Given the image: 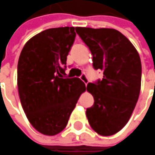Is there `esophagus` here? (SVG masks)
<instances>
[{
    "mask_svg": "<svg viewBox=\"0 0 155 155\" xmlns=\"http://www.w3.org/2000/svg\"><path fill=\"white\" fill-rule=\"evenodd\" d=\"M80 78H81V80L83 82L85 83V85H87V83H88V78L87 76L85 74H82L81 76H80Z\"/></svg>",
    "mask_w": 155,
    "mask_h": 155,
    "instance_id": "1",
    "label": "esophagus"
}]
</instances>
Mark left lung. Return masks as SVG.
I'll use <instances>...</instances> for the list:
<instances>
[{
	"instance_id": "1",
	"label": "left lung",
	"mask_w": 155,
	"mask_h": 155,
	"mask_svg": "<svg viewBox=\"0 0 155 155\" xmlns=\"http://www.w3.org/2000/svg\"><path fill=\"white\" fill-rule=\"evenodd\" d=\"M75 31L93 55L94 69L103 72L102 80L87 86L94 99L86 111L89 124L101 136H112L128 123L139 98L140 56L117 30L75 27Z\"/></svg>"
}]
</instances>
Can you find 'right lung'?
Segmentation results:
<instances>
[{
  "mask_svg": "<svg viewBox=\"0 0 155 155\" xmlns=\"http://www.w3.org/2000/svg\"><path fill=\"white\" fill-rule=\"evenodd\" d=\"M75 36L74 27L45 30L25 45L19 56L20 102L31 124L46 136H55L66 127L86 88L79 78H64Z\"/></svg>",
  "mask_w": 155,
  "mask_h": 155,
  "instance_id": "add662e5",
  "label": "right lung"
}]
</instances>
